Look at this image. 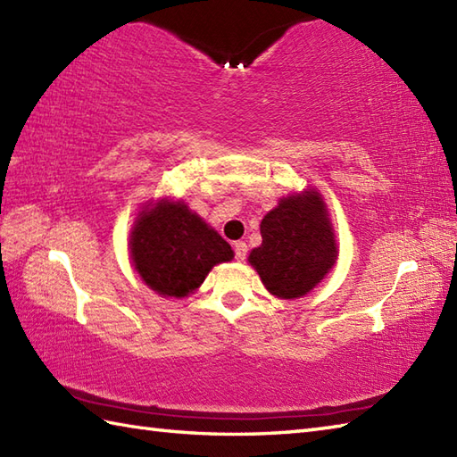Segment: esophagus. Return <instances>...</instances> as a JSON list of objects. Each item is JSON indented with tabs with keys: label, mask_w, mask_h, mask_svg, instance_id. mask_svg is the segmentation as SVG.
Returning <instances> with one entry per match:
<instances>
[{
	"label": "esophagus",
	"mask_w": 457,
	"mask_h": 457,
	"mask_svg": "<svg viewBox=\"0 0 457 457\" xmlns=\"http://www.w3.org/2000/svg\"><path fill=\"white\" fill-rule=\"evenodd\" d=\"M234 251H236V259L244 261L247 257V244H245V241H236Z\"/></svg>",
	"instance_id": "esophagus-1"
}]
</instances>
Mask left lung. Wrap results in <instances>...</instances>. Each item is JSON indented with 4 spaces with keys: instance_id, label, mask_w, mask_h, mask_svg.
<instances>
[{
    "instance_id": "1",
    "label": "left lung",
    "mask_w": 457,
    "mask_h": 457,
    "mask_svg": "<svg viewBox=\"0 0 457 457\" xmlns=\"http://www.w3.org/2000/svg\"><path fill=\"white\" fill-rule=\"evenodd\" d=\"M263 244L251 251L270 295L300 298L310 293L336 261V239L318 192L288 196L261 221Z\"/></svg>"
}]
</instances>
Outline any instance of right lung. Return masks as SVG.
<instances>
[{
	"instance_id": "add662e5",
	"label": "right lung",
	"mask_w": 457,
	"mask_h": 457,
	"mask_svg": "<svg viewBox=\"0 0 457 457\" xmlns=\"http://www.w3.org/2000/svg\"><path fill=\"white\" fill-rule=\"evenodd\" d=\"M129 245L141 278L162 296H187L204 283L213 265L234 259L218 231L184 204L167 200L141 212Z\"/></svg>"
}]
</instances>
